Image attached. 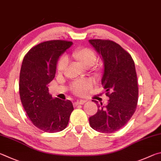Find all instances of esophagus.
Returning a JSON list of instances; mask_svg holds the SVG:
<instances>
[{
	"label": "esophagus",
	"instance_id": "1",
	"mask_svg": "<svg viewBox=\"0 0 161 161\" xmlns=\"http://www.w3.org/2000/svg\"><path fill=\"white\" fill-rule=\"evenodd\" d=\"M85 103H86L85 100H78V101H76V102L74 103V106L83 105V104Z\"/></svg>",
	"mask_w": 161,
	"mask_h": 161
}]
</instances>
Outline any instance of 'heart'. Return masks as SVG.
I'll return each instance as SVG.
<instances>
[{"label": "heart", "instance_id": "1", "mask_svg": "<svg viewBox=\"0 0 161 161\" xmlns=\"http://www.w3.org/2000/svg\"><path fill=\"white\" fill-rule=\"evenodd\" d=\"M70 56L78 61L83 66L88 68L91 69L92 72L95 75H98L102 72V64H96L97 55L95 51L89 47H80L73 51L70 53ZM68 64V60L65 56H62L57 63V70L58 73L64 71ZM93 86V82L91 79L86 78L83 80L74 81L70 86L72 91L75 95H83L87 93L89 90L92 88Z\"/></svg>", "mask_w": 161, "mask_h": 161}]
</instances>
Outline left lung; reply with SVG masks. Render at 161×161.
Instances as JSON below:
<instances>
[{
	"label": "left lung",
	"mask_w": 161,
	"mask_h": 161,
	"mask_svg": "<svg viewBox=\"0 0 161 161\" xmlns=\"http://www.w3.org/2000/svg\"><path fill=\"white\" fill-rule=\"evenodd\" d=\"M102 58L104 71L102 86L109 97L108 104L94 101L97 113L89 118L95 131L112 133L122 128L136 111L139 95L135 64L131 55L116 42L108 39H90Z\"/></svg>",
	"instance_id": "left-lung-1"
}]
</instances>
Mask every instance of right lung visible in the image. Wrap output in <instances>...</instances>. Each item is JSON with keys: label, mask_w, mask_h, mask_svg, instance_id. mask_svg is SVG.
I'll return each mask as SVG.
<instances>
[{"label": "right lung", "mask_w": 161, "mask_h": 161, "mask_svg": "<svg viewBox=\"0 0 161 161\" xmlns=\"http://www.w3.org/2000/svg\"><path fill=\"white\" fill-rule=\"evenodd\" d=\"M72 42L51 40L32 47L22 61L19 92L22 106L33 125L48 133L61 131L73 110L70 100L53 98L49 84L55 77L58 59Z\"/></svg>", "instance_id": "add662e5"}]
</instances>
